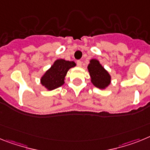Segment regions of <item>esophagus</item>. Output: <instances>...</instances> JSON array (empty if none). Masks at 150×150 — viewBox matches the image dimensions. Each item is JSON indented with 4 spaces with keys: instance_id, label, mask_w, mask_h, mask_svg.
<instances>
[{
    "instance_id": "1",
    "label": "esophagus",
    "mask_w": 150,
    "mask_h": 150,
    "mask_svg": "<svg viewBox=\"0 0 150 150\" xmlns=\"http://www.w3.org/2000/svg\"><path fill=\"white\" fill-rule=\"evenodd\" d=\"M76 63H77V66H79V67H81V64H82V62H81V61H80V60L77 61Z\"/></svg>"
}]
</instances>
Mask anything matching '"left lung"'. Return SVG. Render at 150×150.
<instances>
[{
    "label": "left lung",
    "instance_id": "1",
    "mask_svg": "<svg viewBox=\"0 0 150 150\" xmlns=\"http://www.w3.org/2000/svg\"><path fill=\"white\" fill-rule=\"evenodd\" d=\"M91 82L100 89H105L110 84L111 76L97 59H92L88 66Z\"/></svg>",
    "mask_w": 150,
    "mask_h": 150
}]
</instances>
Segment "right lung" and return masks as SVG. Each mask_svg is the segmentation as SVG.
I'll return each mask as SVG.
<instances>
[{
  "instance_id": "right-lung-1",
  "label": "right lung",
  "mask_w": 150,
  "mask_h": 150,
  "mask_svg": "<svg viewBox=\"0 0 150 150\" xmlns=\"http://www.w3.org/2000/svg\"><path fill=\"white\" fill-rule=\"evenodd\" d=\"M76 66L73 61L57 59L51 67L44 74L41 79V83L48 91L59 88L64 84L65 77L69 69Z\"/></svg>"
}]
</instances>
